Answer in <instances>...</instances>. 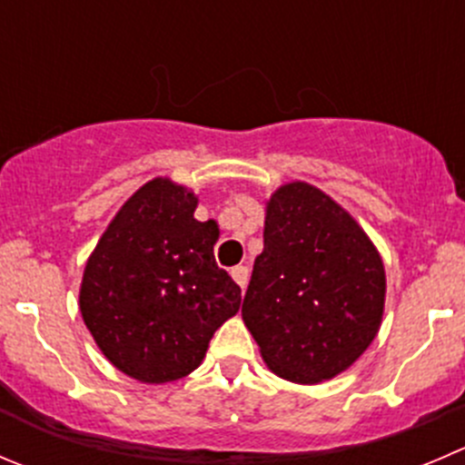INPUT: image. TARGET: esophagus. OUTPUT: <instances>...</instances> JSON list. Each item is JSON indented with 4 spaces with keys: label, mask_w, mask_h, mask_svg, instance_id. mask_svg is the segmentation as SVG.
I'll use <instances>...</instances> for the list:
<instances>
[{
    "label": "esophagus",
    "mask_w": 465,
    "mask_h": 465,
    "mask_svg": "<svg viewBox=\"0 0 465 465\" xmlns=\"http://www.w3.org/2000/svg\"><path fill=\"white\" fill-rule=\"evenodd\" d=\"M232 277H233V282L238 283V286L245 288L247 279H250V270H247L245 265H236V268H232Z\"/></svg>",
    "instance_id": "34e87169"
}]
</instances>
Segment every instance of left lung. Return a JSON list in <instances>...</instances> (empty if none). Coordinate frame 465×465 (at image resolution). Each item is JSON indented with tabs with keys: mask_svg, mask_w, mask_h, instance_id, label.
Wrapping results in <instances>:
<instances>
[{
	"mask_svg": "<svg viewBox=\"0 0 465 465\" xmlns=\"http://www.w3.org/2000/svg\"><path fill=\"white\" fill-rule=\"evenodd\" d=\"M384 297L381 256L352 215L304 182L272 193L242 320L274 375L318 384L347 371L375 341Z\"/></svg>",
	"mask_w": 465,
	"mask_h": 465,
	"instance_id": "8db88e82",
	"label": "left lung"
}]
</instances>
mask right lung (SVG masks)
Instances as JSON below:
<instances>
[{
	"instance_id": "1",
	"label": "right lung",
	"mask_w": 465,
	"mask_h": 465,
	"mask_svg": "<svg viewBox=\"0 0 465 465\" xmlns=\"http://www.w3.org/2000/svg\"><path fill=\"white\" fill-rule=\"evenodd\" d=\"M197 197L156 177L115 213L85 263L79 309L104 357L124 375L165 384L191 375L241 286L218 268L213 220H195Z\"/></svg>"
}]
</instances>
